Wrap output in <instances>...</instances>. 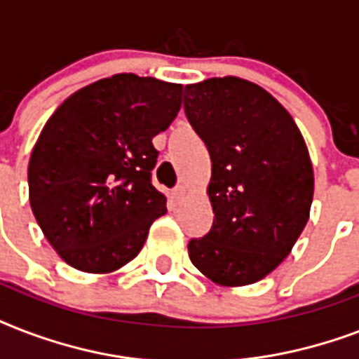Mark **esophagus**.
Returning <instances> with one entry per match:
<instances>
[{"label": "esophagus", "mask_w": 359, "mask_h": 359, "mask_svg": "<svg viewBox=\"0 0 359 359\" xmlns=\"http://www.w3.org/2000/svg\"><path fill=\"white\" fill-rule=\"evenodd\" d=\"M184 194H186V188L184 186H177V188H175L173 190V197H175V201H180V199H182V197H184Z\"/></svg>", "instance_id": "34e87169"}]
</instances>
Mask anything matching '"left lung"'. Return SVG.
I'll list each match as a JSON object with an SVG mask.
<instances>
[{
	"label": "left lung",
	"instance_id": "obj_1",
	"mask_svg": "<svg viewBox=\"0 0 359 359\" xmlns=\"http://www.w3.org/2000/svg\"><path fill=\"white\" fill-rule=\"evenodd\" d=\"M184 111L212 160L214 224L188 242L190 261L214 283H255L289 255L309 218L306 141L270 93L236 76L186 86Z\"/></svg>",
	"mask_w": 359,
	"mask_h": 359
}]
</instances>
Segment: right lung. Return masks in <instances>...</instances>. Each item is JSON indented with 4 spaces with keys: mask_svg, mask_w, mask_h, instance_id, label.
<instances>
[{
    "mask_svg": "<svg viewBox=\"0 0 359 359\" xmlns=\"http://www.w3.org/2000/svg\"><path fill=\"white\" fill-rule=\"evenodd\" d=\"M180 95L179 83L115 74L70 95L44 124L27 169L29 203L67 264L114 272L168 212L152 186V137L173 123Z\"/></svg>",
    "mask_w": 359,
    "mask_h": 359,
    "instance_id": "add662e5",
    "label": "right lung"
}]
</instances>
